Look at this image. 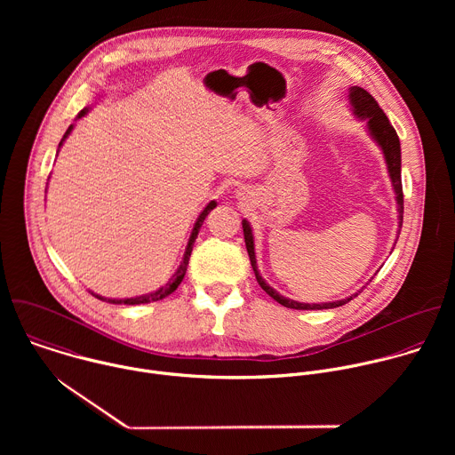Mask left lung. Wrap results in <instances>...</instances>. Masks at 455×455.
<instances>
[{
	"mask_svg": "<svg viewBox=\"0 0 455 455\" xmlns=\"http://www.w3.org/2000/svg\"><path fill=\"white\" fill-rule=\"evenodd\" d=\"M349 102L353 106V111L356 116H360L362 120L367 122V129L371 137L376 140V144L381 148L385 162H387V169H388V176H391L395 192H396V204H398V218H400V228L403 225V187H402V149H400V139L396 129L388 122L387 115L383 113V109L378 106V102L374 100V97L365 92L360 86H351L349 88ZM243 234H244V243H246V250H248V257H250V265L253 268L255 279L274 300H277L279 304H283L284 307H291V309H331V307H339L347 304L349 300H353L358 293L342 299V300H335V302H323V304H306V302H297L291 299H286L283 295H279L270 284L265 283V279L259 275L257 270V261H255V251H253V235H251V228L248 225L246 220H243ZM400 234V230H398Z\"/></svg>",
	"mask_w": 455,
	"mask_h": 455,
	"instance_id": "obj_1",
	"label": "left lung"
}]
</instances>
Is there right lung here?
<instances>
[{
  "mask_svg": "<svg viewBox=\"0 0 455 455\" xmlns=\"http://www.w3.org/2000/svg\"><path fill=\"white\" fill-rule=\"evenodd\" d=\"M88 113V108H84L79 115H77V118H81V116H84ZM72 129H74V125H70L68 129H67V133H64V137H62V140H60V144L68 139V135L72 133ZM59 144V146H60ZM212 209H216V202H211L205 209H204V212L200 214V218H198V221L194 223V228H192V234H190V237H188V244H187V248H185V253H183V261H181V265H180V268L176 270V274L169 279V283L165 284V286H162L160 290H156L155 293H149V295H142V297H135V299H106V297H100V295H95V293H92V295H95L97 299H100V300H106V302H111V304H146V302H155V300H162V299H165L167 295H171L178 286H180V283L183 281V277H185V272H187V265H188V259H190V251H192V244H194V241H196V237H198V232H200V228H202V225H204V221H205V218L209 216V212L212 211Z\"/></svg>",
  "mask_w": 455,
  "mask_h": 455,
  "instance_id": "1",
  "label": "right lung"
}]
</instances>
